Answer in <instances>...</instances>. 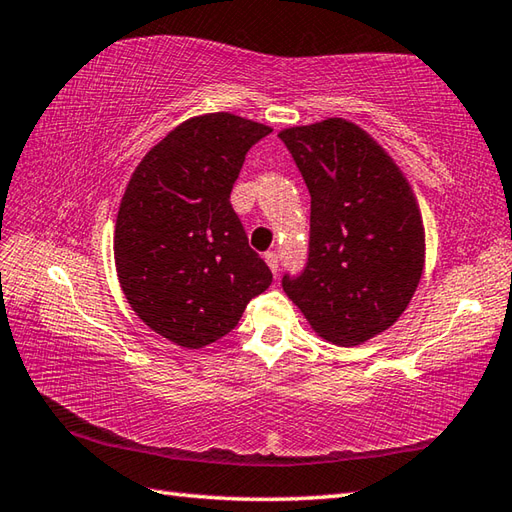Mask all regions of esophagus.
I'll return each mask as SVG.
<instances>
[{"mask_svg": "<svg viewBox=\"0 0 512 512\" xmlns=\"http://www.w3.org/2000/svg\"><path fill=\"white\" fill-rule=\"evenodd\" d=\"M264 259H266V264L270 266V270H273L275 277H277V273H279V255H277V250H268V253L264 255Z\"/></svg>", "mask_w": 512, "mask_h": 512, "instance_id": "obj_1", "label": "esophagus"}]
</instances>
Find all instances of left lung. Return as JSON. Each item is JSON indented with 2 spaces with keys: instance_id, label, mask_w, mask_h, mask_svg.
I'll return each mask as SVG.
<instances>
[{
  "instance_id": "left-lung-1",
  "label": "left lung",
  "mask_w": 512,
  "mask_h": 512,
  "mask_svg": "<svg viewBox=\"0 0 512 512\" xmlns=\"http://www.w3.org/2000/svg\"><path fill=\"white\" fill-rule=\"evenodd\" d=\"M310 191L308 259L281 286L323 339L358 345L387 330L422 275L424 228L400 169L343 118L279 134Z\"/></svg>"
}]
</instances>
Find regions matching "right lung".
I'll return each instance as SVG.
<instances>
[{"instance_id": "1", "label": "right lung", "mask_w": 512, "mask_h": 512, "mask_svg": "<svg viewBox=\"0 0 512 512\" xmlns=\"http://www.w3.org/2000/svg\"><path fill=\"white\" fill-rule=\"evenodd\" d=\"M273 129L233 114L182 123L127 184L114 257L129 306L189 350L231 332L273 273L231 204L248 149Z\"/></svg>"}]
</instances>
